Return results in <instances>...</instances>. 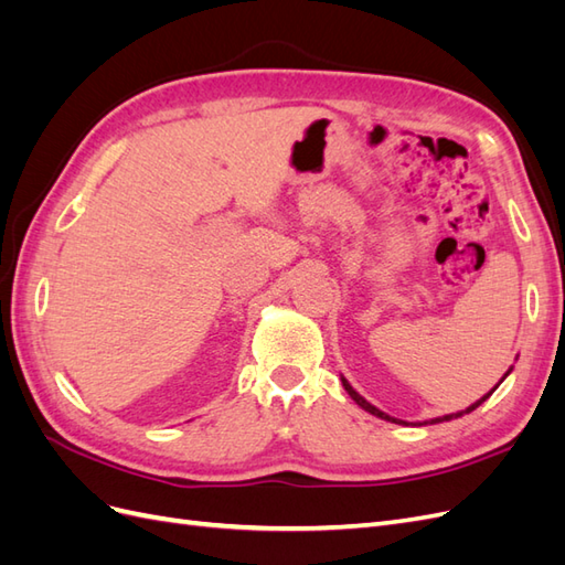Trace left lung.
I'll return each instance as SVG.
<instances>
[{
	"label": "left lung",
	"instance_id": "obj_1",
	"mask_svg": "<svg viewBox=\"0 0 565 565\" xmlns=\"http://www.w3.org/2000/svg\"><path fill=\"white\" fill-rule=\"evenodd\" d=\"M504 377H507V374H504ZM504 377H502V380H504ZM341 384H344V388L349 391V396H351V398H353V401H355L358 405H361L363 409H367V413H370V415H374V417H382V419H388V422H398V424H403L401 419H396V417H388L386 413H382V409H377V407H374V405H370V403H367V401H365V398L361 396V393H355V391H353V386H351V384H349V382H347L344 377H341ZM498 386H500V384H498ZM498 386H494V388H498ZM494 388H492V391H494ZM492 391H490V393H486V396H483L481 401H476V403H473L471 407H467V409H465V413H455V415H446V417H438V419H434V422H448V419H455V417H461V415H467V413H471V409H476V407H478V405H481V403H483L486 398H490V396H492Z\"/></svg>",
	"mask_w": 565,
	"mask_h": 565
}]
</instances>
